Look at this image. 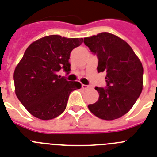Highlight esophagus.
<instances>
[{
  "mask_svg": "<svg viewBox=\"0 0 157 157\" xmlns=\"http://www.w3.org/2000/svg\"><path fill=\"white\" fill-rule=\"evenodd\" d=\"M82 88L84 89H88L90 88V86H89V85H82Z\"/></svg>",
  "mask_w": 157,
  "mask_h": 157,
  "instance_id": "1",
  "label": "esophagus"
}]
</instances>
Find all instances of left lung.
<instances>
[{"instance_id":"obj_1","label":"left lung","mask_w":157,"mask_h":157,"mask_svg":"<svg viewBox=\"0 0 157 157\" xmlns=\"http://www.w3.org/2000/svg\"><path fill=\"white\" fill-rule=\"evenodd\" d=\"M84 43L97 55V72L107 73L106 87L95 88L100 97L89 105V109L101 119L120 118L132 109L142 92L141 62L127 42L109 33L84 38Z\"/></svg>"}]
</instances>
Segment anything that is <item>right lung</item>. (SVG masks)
Masks as SVG:
<instances>
[{
	"label": "right lung",
	"mask_w": 157,
	"mask_h": 157,
	"mask_svg": "<svg viewBox=\"0 0 157 157\" xmlns=\"http://www.w3.org/2000/svg\"><path fill=\"white\" fill-rule=\"evenodd\" d=\"M82 42L83 38L50 35L25 50L13 80L17 97L32 115L40 120L58 117L66 108L69 94L81 89V83L67 81L57 73L60 70L70 72V53Z\"/></svg>",
	"instance_id": "1"
}]
</instances>
